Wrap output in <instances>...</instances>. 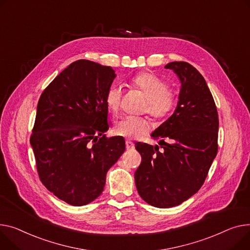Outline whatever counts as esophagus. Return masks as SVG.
Wrapping results in <instances>:
<instances>
[{"mask_svg":"<svg viewBox=\"0 0 250 250\" xmlns=\"http://www.w3.org/2000/svg\"><path fill=\"white\" fill-rule=\"evenodd\" d=\"M125 146H126V149H134L135 148L134 143H131L130 141H125Z\"/></svg>","mask_w":250,"mask_h":250,"instance_id":"1","label":"esophagus"}]
</instances>
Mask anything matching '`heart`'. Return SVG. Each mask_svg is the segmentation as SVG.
<instances>
[{"label": "heart", "mask_w": 250, "mask_h": 250, "mask_svg": "<svg viewBox=\"0 0 250 250\" xmlns=\"http://www.w3.org/2000/svg\"><path fill=\"white\" fill-rule=\"evenodd\" d=\"M129 86L140 90L146 97V104L144 111L147 112L154 120L160 121L167 118L177 106L178 95L169 88L168 82L151 72H141L132 76L129 80ZM122 87L113 85L109 87L105 95L107 108L116 113L122 104ZM149 124L142 116H125L113 126L116 136L127 139H137L147 134Z\"/></svg>", "instance_id": "b5f03b06"}]
</instances>
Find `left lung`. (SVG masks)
I'll use <instances>...</instances> for the list:
<instances>
[{
  "mask_svg": "<svg viewBox=\"0 0 250 250\" xmlns=\"http://www.w3.org/2000/svg\"><path fill=\"white\" fill-rule=\"evenodd\" d=\"M165 68L178 75L182 86L175 112L151 135L162 149L136 144L142 156L135 173L137 190L158 208L180 205L197 193L218 152V112L204 77L184 61Z\"/></svg>",
  "mask_w": 250,
  "mask_h": 250,
  "instance_id": "1",
  "label": "left lung"
}]
</instances>
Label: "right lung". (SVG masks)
<instances>
[{
  "instance_id": "1",
  "label": "right lung",
  "mask_w": 250,
  "mask_h": 250,
  "mask_svg": "<svg viewBox=\"0 0 250 250\" xmlns=\"http://www.w3.org/2000/svg\"><path fill=\"white\" fill-rule=\"evenodd\" d=\"M110 66L80 59L42 92L30 143L42 184L60 200L86 205L101 195L107 171L125 149L123 137L106 138L105 95Z\"/></svg>"
}]
</instances>
